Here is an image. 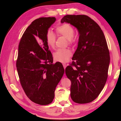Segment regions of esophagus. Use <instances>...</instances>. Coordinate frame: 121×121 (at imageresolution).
<instances>
[{
	"label": "esophagus",
	"instance_id": "esophagus-1",
	"mask_svg": "<svg viewBox=\"0 0 121 121\" xmlns=\"http://www.w3.org/2000/svg\"><path fill=\"white\" fill-rule=\"evenodd\" d=\"M63 67H64L65 69V68H66V67H67V64H66V63H63ZM64 76L65 77V73L64 74Z\"/></svg>",
	"mask_w": 121,
	"mask_h": 121
}]
</instances>
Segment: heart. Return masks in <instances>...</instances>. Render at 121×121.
Masks as SVG:
<instances>
[{
    "label": "heart",
    "mask_w": 121,
    "mask_h": 121,
    "mask_svg": "<svg viewBox=\"0 0 121 121\" xmlns=\"http://www.w3.org/2000/svg\"><path fill=\"white\" fill-rule=\"evenodd\" d=\"M56 32L59 36H62L67 38L68 43L73 45L76 43L74 37L75 29L70 24L63 23L56 26ZM46 42L49 48L54 49L56 48V36L52 31L48 30L45 34ZM72 56V52L68 48L59 49L54 54V58L57 61L61 62H66Z\"/></svg>",
    "instance_id": "b5f03b06"
}]
</instances>
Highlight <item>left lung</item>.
I'll list each match as a JSON object with an SVG mask.
<instances>
[{
    "label": "left lung",
    "instance_id": "1",
    "mask_svg": "<svg viewBox=\"0 0 121 121\" xmlns=\"http://www.w3.org/2000/svg\"><path fill=\"white\" fill-rule=\"evenodd\" d=\"M61 22L73 26L79 35L73 61L65 70L71 81V98L76 103H89L98 97L107 81L110 56L106 38L87 15H67Z\"/></svg>",
    "mask_w": 121,
    "mask_h": 121
}]
</instances>
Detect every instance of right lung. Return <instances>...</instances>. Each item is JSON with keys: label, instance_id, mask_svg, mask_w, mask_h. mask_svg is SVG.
<instances>
[{"label": "right lung", "instance_id": "obj_1", "mask_svg": "<svg viewBox=\"0 0 121 121\" xmlns=\"http://www.w3.org/2000/svg\"><path fill=\"white\" fill-rule=\"evenodd\" d=\"M54 17L36 19L26 28L20 40L16 68L20 83L35 103L47 105L53 101L54 91L65 72L62 63L53 59L45 40Z\"/></svg>", "mask_w": 121, "mask_h": 121}]
</instances>
